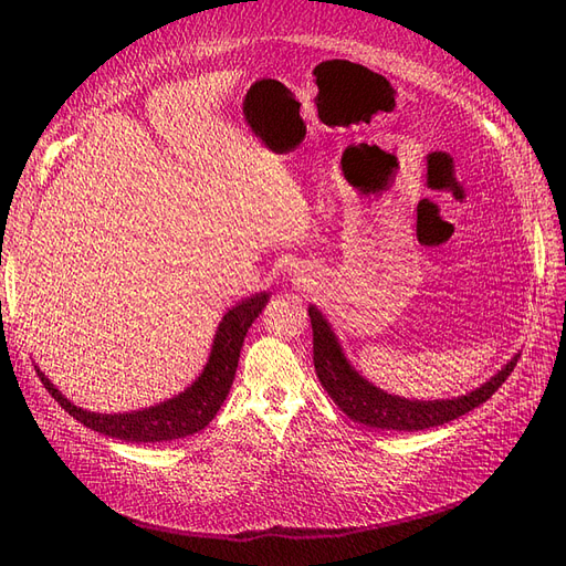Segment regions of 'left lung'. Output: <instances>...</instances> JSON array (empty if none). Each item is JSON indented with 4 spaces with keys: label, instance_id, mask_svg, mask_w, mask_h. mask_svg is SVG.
I'll return each instance as SVG.
<instances>
[{
    "label": "left lung",
    "instance_id": "1",
    "mask_svg": "<svg viewBox=\"0 0 566 566\" xmlns=\"http://www.w3.org/2000/svg\"><path fill=\"white\" fill-rule=\"evenodd\" d=\"M310 318L314 331V368L321 385L331 394V399L339 406L342 413H347L354 422L378 427V430L416 432L465 416L472 408L489 401L493 391H499L507 375L517 366V356H512L489 382L465 394V397L434 401L394 397V394L378 389L352 368L347 356L342 354L331 323L323 318L314 304L310 306Z\"/></svg>",
    "mask_w": 566,
    "mask_h": 566
}]
</instances>
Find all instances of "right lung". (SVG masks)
Here are the masks:
<instances>
[{"label": "right lung", "mask_w": 566, "mask_h": 566, "mask_svg": "<svg viewBox=\"0 0 566 566\" xmlns=\"http://www.w3.org/2000/svg\"><path fill=\"white\" fill-rule=\"evenodd\" d=\"M269 302V293H256L243 302H238L233 310H229L221 318L212 352L208 364H205L198 380L177 394L175 399H167L158 406H150L144 410H132V413H94V410L77 408L67 401L63 394L49 382L46 375L38 368L42 385L49 389L65 413H71L90 430L106 434L113 439H123L132 443H156V441H172L181 437H191L205 430L217 416V410L224 403L227 394L233 385L238 356H241L243 339L252 321L262 314Z\"/></svg>", "instance_id": "right-lung-1"}]
</instances>
